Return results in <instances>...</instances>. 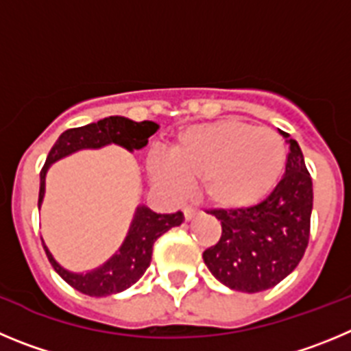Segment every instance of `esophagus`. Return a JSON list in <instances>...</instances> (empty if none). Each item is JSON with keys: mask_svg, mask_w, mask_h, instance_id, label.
Listing matches in <instances>:
<instances>
[{"mask_svg": "<svg viewBox=\"0 0 351 351\" xmlns=\"http://www.w3.org/2000/svg\"><path fill=\"white\" fill-rule=\"evenodd\" d=\"M197 210H194V208H192V206H185V208H183V217H185V220H187V222H189V220H194L195 219V217H197Z\"/></svg>", "mask_w": 351, "mask_h": 351, "instance_id": "obj_1", "label": "esophagus"}]
</instances>
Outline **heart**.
I'll return each instance as SVG.
<instances>
[{
	"label": "heart",
	"mask_w": 351,
	"mask_h": 351,
	"mask_svg": "<svg viewBox=\"0 0 351 351\" xmlns=\"http://www.w3.org/2000/svg\"><path fill=\"white\" fill-rule=\"evenodd\" d=\"M285 168V147L276 132L223 119L187 128L168 157L150 156L154 183L180 194L197 182L204 201L223 210L245 208L269 194Z\"/></svg>",
	"instance_id": "b5f03b06"
}]
</instances>
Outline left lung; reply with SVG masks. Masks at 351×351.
<instances>
[{"mask_svg": "<svg viewBox=\"0 0 351 351\" xmlns=\"http://www.w3.org/2000/svg\"><path fill=\"white\" fill-rule=\"evenodd\" d=\"M285 175L262 203L239 210H213L222 223L219 243L203 252L204 264L220 283L238 292L278 285L301 262L309 239L313 182L304 156L290 134Z\"/></svg>", "mask_w": 351, "mask_h": 351, "instance_id": "left-lung-1", "label": "left lung"}]
</instances>
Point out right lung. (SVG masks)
Returning <instances> with one entry per match:
<instances>
[{
    "label": "right lung",
    "mask_w": 351,
    "mask_h": 351,
    "mask_svg": "<svg viewBox=\"0 0 351 351\" xmlns=\"http://www.w3.org/2000/svg\"><path fill=\"white\" fill-rule=\"evenodd\" d=\"M157 129H159V124L152 121L134 122L128 117L113 115L93 122V124L64 131L50 148L45 166L40 173L38 208H42L43 197H45L47 173L53 162L75 152H80V150H87V148L97 150V148L108 147V145H119V147L125 148L128 152H134V150L147 147L148 138L156 134ZM182 222V211L156 213L147 204H138L134 215H132L128 234H125L122 245L119 246V250L105 264H101L87 273H73V271L66 269L53 258L45 241H43V248H45L47 257L56 273L68 285L85 295H90V298H108L113 293L124 292L143 276L152 261L154 243L164 232H168L171 227H178Z\"/></svg>",
    "instance_id": "obj_1"
}]
</instances>
